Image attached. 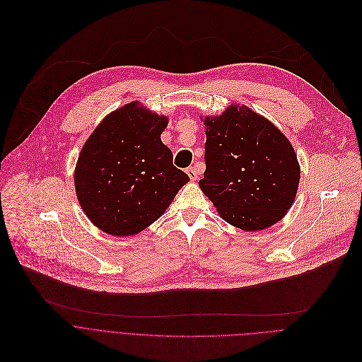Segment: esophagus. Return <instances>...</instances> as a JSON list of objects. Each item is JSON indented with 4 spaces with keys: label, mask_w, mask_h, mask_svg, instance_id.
Instances as JSON below:
<instances>
[{
    "label": "esophagus",
    "mask_w": 362,
    "mask_h": 362,
    "mask_svg": "<svg viewBox=\"0 0 362 362\" xmlns=\"http://www.w3.org/2000/svg\"><path fill=\"white\" fill-rule=\"evenodd\" d=\"M187 174H188V177H189L191 181H195V180L198 178V173H197V170H195L194 167L187 168Z\"/></svg>",
    "instance_id": "obj_1"
}]
</instances>
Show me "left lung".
Instances as JSON below:
<instances>
[{
    "mask_svg": "<svg viewBox=\"0 0 362 362\" xmlns=\"http://www.w3.org/2000/svg\"><path fill=\"white\" fill-rule=\"evenodd\" d=\"M204 125L206 168L198 184L221 218L244 231L278 223L296 199L301 175L291 142L245 105L205 117Z\"/></svg>",
    "mask_w": 362,
    "mask_h": 362,
    "instance_id": "8db88e82",
    "label": "left lung"
}]
</instances>
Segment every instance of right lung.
Returning <instances> with one entry per match:
<instances>
[{
    "label": "right lung",
    "instance_id": "right-lung-1",
    "mask_svg": "<svg viewBox=\"0 0 362 362\" xmlns=\"http://www.w3.org/2000/svg\"><path fill=\"white\" fill-rule=\"evenodd\" d=\"M167 124V117L134 101L108 114L84 144L76 192L104 233L128 237L146 230L189 181L173 165V153L161 141Z\"/></svg>",
    "mask_w": 362,
    "mask_h": 362
}]
</instances>
